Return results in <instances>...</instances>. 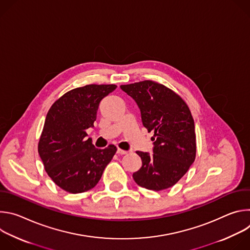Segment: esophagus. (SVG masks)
I'll return each instance as SVG.
<instances>
[{
    "instance_id": "1",
    "label": "esophagus",
    "mask_w": 250,
    "mask_h": 250,
    "mask_svg": "<svg viewBox=\"0 0 250 250\" xmlns=\"http://www.w3.org/2000/svg\"><path fill=\"white\" fill-rule=\"evenodd\" d=\"M118 154H120V155H125V154H126L127 153V151L126 150H123V149H121V148H118Z\"/></svg>"
}]
</instances>
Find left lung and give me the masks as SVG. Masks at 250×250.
Returning a JSON list of instances; mask_svg holds the SVG:
<instances>
[{
	"label": "left lung",
	"mask_w": 250,
	"mask_h": 250,
	"mask_svg": "<svg viewBox=\"0 0 250 250\" xmlns=\"http://www.w3.org/2000/svg\"><path fill=\"white\" fill-rule=\"evenodd\" d=\"M137 104L142 124L153 130V154L136 151L142 166L133 173L140 187L161 191L175 185L196 158L195 124L184 100L166 86L146 80L122 85Z\"/></svg>",
	"instance_id": "obj_1"
}]
</instances>
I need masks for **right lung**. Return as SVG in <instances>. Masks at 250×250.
<instances>
[{"label": "right lung", "instance_id": "1", "mask_svg": "<svg viewBox=\"0 0 250 250\" xmlns=\"http://www.w3.org/2000/svg\"><path fill=\"white\" fill-rule=\"evenodd\" d=\"M116 85H86L65 93L49 109L39 142V153L52 181L77 194L94 188L117 151L98 149L86 129L94 126L99 104Z\"/></svg>", "mask_w": 250, "mask_h": 250}]
</instances>
